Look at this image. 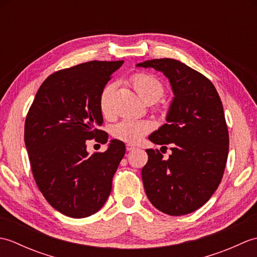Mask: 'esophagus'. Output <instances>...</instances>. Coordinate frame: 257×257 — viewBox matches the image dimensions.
<instances>
[{"label": "esophagus", "mask_w": 257, "mask_h": 257, "mask_svg": "<svg viewBox=\"0 0 257 257\" xmlns=\"http://www.w3.org/2000/svg\"><path fill=\"white\" fill-rule=\"evenodd\" d=\"M125 149H127V151H132V150L135 149V146H133V145H127V146H125Z\"/></svg>", "instance_id": "obj_1"}]
</instances>
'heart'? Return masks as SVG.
I'll use <instances>...</instances> for the list:
<instances>
[{
    "label": "heart",
    "instance_id": "b5f03b06",
    "mask_svg": "<svg viewBox=\"0 0 257 257\" xmlns=\"http://www.w3.org/2000/svg\"><path fill=\"white\" fill-rule=\"evenodd\" d=\"M134 89L147 102H155L163 97L166 92V87L162 81L155 75L148 73L134 74L130 78ZM116 89V85L108 84L105 86L99 96V108L105 117H109L112 112L111 99ZM152 129V123L148 120H135L123 119L113 125L112 136L118 140L128 144H136L148 134Z\"/></svg>",
    "mask_w": 257,
    "mask_h": 257
}]
</instances>
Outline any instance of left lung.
Wrapping results in <instances>:
<instances>
[{"label":"left lung","mask_w":257,"mask_h":257,"mask_svg":"<svg viewBox=\"0 0 257 257\" xmlns=\"http://www.w3.org/2000/svg\"><path fill=\"white\" fill-rule=\"evenodd\" d=\"M137 66L160 70L174 94L168 123L149 136L166 149L170 145L172 154L165 159L158 149L146 150L145 191L166 214H189L210 200L224 173L230 141L221 98L209 78L177 59H151Z\"/></svg>","instance_id":"obj_1"}]
</instances>
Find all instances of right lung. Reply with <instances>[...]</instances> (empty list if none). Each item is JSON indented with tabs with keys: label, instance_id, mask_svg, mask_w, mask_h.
I'll return each instance as SVG.
<instances>
[{
	"label": "right lung",
	"instance_id": "obj_1",
	"mask_svg": "<svg viewBox=\"0 0 257 257\" xmlns=\"http://www.w3.org/2000/svg\"><path fill=\"white\" fill-rule=\"evenodd\" d=\"M123 61H91L61 69L43 81L25 119L24 141L33 177L54 209L75 219L94 214L111 192L125 146L110 141L88 155L87 140L106 144L101 90Z\"/></svg>",
	"mask_w": 257,
	"mask_h": 257
}]
</instances>
